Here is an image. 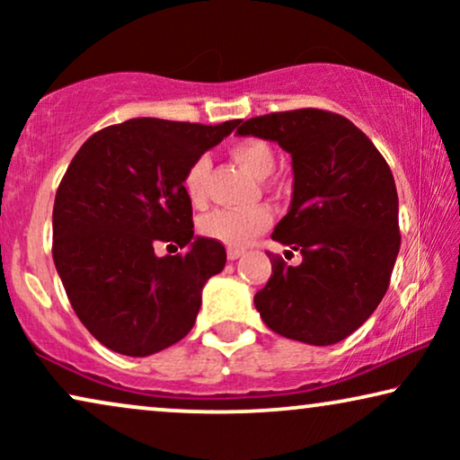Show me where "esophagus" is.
Returning <instances> with one entry per match:
<instances>
[{"instance_id": "34e87169", "label": "esophagus", "mask_w": 460, "mask_h": 460, "mask_svg": "<svg viewBox=\"0 0 460 460\" xmlns=\"http://www.w3.org/2000/svg\"><path fill=\"white\" fill-rule=\"evenodd\" d=\"M243 253H244L243 249H234V247H230V249H228V260L234 261V260H238V257H241Z\"/></svg>"}]
</instances>
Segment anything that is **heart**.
Instances as JSON below:
<instances>
[{
  "mask_svg": "<svg viewBox=\"0 0 460 460\" xmlns=\"http://www.w3.org/2000/svg\"><path fill=\"white\" fill-rule=\"evenodd\" d=\"M232 156L244 172L257 180L268 178L276 167V155L268 142L257 137H244L232 144ZM209 156H199L190 163L184 173L186 197L194 205H203L207 197V175H209ZM272 224V213L268 207H249V209H217L200 217L199 228L207 238L228 244V247H244L257 234H261Z\"/></svg>",
  "mask_w": 460,
  "mask_h": 460,
  "instance_id": "obj_1",
  "label": "heart"
}]
</instances>
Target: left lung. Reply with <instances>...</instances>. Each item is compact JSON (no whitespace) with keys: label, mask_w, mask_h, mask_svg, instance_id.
Masks as SVG:
<instances>
[{"label":"left lung","mask_w":460,"mask_h":460,"mask_svg":"<svg viewBox=\"0 0 460 460\" xmlns=\"http://www.w3.org/2000/svg\"><path fill=\"white\" fill-rule=\"evenodd\" d=\"M236 134L279 142L293 159L291 209L272 238L304 261L287 266L272 255L257 312L287 339L341 341L367 323L392 279L400 251L392 169L364 131L331 111L270 112Z\"/></svg>","instance_id":"left-lung-1"}]
</instances>
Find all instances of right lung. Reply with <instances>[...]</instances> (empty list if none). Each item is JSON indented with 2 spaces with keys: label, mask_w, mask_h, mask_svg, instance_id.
<instances>
[{
  "label": "right lung",
  "mask_w": 460,
  "mask_h": 460,
  "mask_svg": "<svg viewBox=\"0 0 460 460\" xmlns=\"http://www.w3.org/2000/svg\"><path fill=\"white\" fill-rule=\"evenodd\" d=\"M238 123L129 119L96 131L73 156L54 200V263L75 314L117 354H156L194 326L226 249L194 236L181 181ZM159 242L187 253L156 258Z\"/></svg>",
  "instance_id": "obj_1"
}]
</instances>
